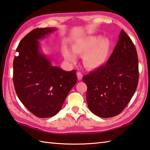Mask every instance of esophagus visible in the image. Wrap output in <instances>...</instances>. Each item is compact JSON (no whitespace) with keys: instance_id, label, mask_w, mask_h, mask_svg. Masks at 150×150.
<instances>
[{"instance_id":"34e87169","label":"esophagus","mask_w":150,"mask_h":150,"mask_svg":"<svg viewBox=\"0 0 150 150\" xmlns=\"http://www.w3.org/2000/svg\"><path fill=\"white\" fill-rule=\"evenodd\" d=\"M77 77H78V80H81V79H82V74H81V72H78L77 73Z\"/></svg>"}]
</instances>
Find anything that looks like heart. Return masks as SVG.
<instances>
[{
  "label": "heart",
  "instance_id": "obj_1",
  "mask_svg": "<svg viewBox=\"0 0 150 150\" xmlns=\"http://www.w3.org/2000/svg\"><path fill=\"white\" fill-rule=\"evenodd\" d=\"M112 46V42L108 38H103L99 35H87L78 38L72 42V52L64 47L63 55L70 63L77 61L76 55L83 56L84 67L89 70H96L108 61Z\"/></svg>",
  "mask_w": 150,
  "mask_h": 150
}]
</instances>
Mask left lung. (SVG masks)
Returning <instances> with one entry per match:
<instances>
[{
    "label": "left lung",
    "mask_w": 150,
    "mask_h": 150,
    "mask_svg": "<svg viewBox=\"0 0 150 150\" xmlns=\"http://www.w3.org/2000/svg\"><path fill=\"white\" fill-rule=\"evenodd\" d=\"M138 76L136 47L121 30L106 63L83 77L87 87L86 100L90 111L104 118L120 114L134 94Z\"/></svg>",
    "instance_id": "obj_1"
}]
</instances>
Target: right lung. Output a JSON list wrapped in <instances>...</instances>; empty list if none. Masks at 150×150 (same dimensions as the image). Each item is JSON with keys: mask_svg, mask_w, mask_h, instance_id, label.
I'll return each mask as SVG.
<instances>
[{"mask_svg": "<svg viewBox=\"0 0 150 150\" xmlns=\"http://www.w3.org/2000/svg\"><path fill=\"white\" fill-rule=\"evenodd\" d=\"M57 30L40 28L31 31L19 42L13 62V84L23 104L40 118L51 117L62 108L68 94L77 82L76 70L64 71L53 66L41 52L39 40Z\"/></svg>", "mask_w": 150, "mask_h": 150, "instance_id": "obj_1", "label": "right lung"}]
</instances>
